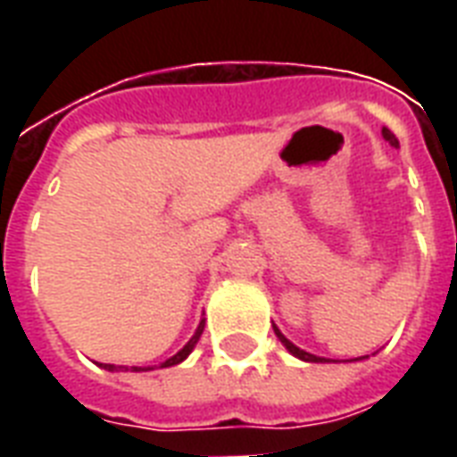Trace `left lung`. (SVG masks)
Segmentation results:
<instances>
[{"mask_svg": "<svg viewBox=\"0 0 457 457\" xmlns=\"http://www.w3.org/2000/svg\"><path fill=\"white\" fill-rule=\"evenodd\" d=\"M382 137L386 139V142H389L391 146H396V149H398L396 135H394V132H391L389 128H382ZM272 329H275V334H278V339L282 341V346H285L287 351H289V353L294 355V358H299V361H303V362H334V361H329V358H320V355L308 353V351H303V348H299V346H296V344H292V341L287 339L285 334L279 332L278 325H272ZM362 358H365V355H362ZM362 358H355V361H362Z\"/></svg>", "mask_w": 457, "mask_h": 457, "instance_id": "1", "label": "left lung"}]
</instances>
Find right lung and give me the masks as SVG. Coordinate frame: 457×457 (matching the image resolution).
Returning <instances> with one entry per match:
<instances>
[{
	"mask_svg": "<svg viewBox=\"0 0 457 457\" xmlns=\"http://www.w3.org/2000/svg\"><path fill=\"white\" fill-rule=\"evenodd\" d=\"M204 325H206V320H201L199 327H196V332L192 334V339L187 341L185 346L179 348L178 353L170 355L168 361L161 362L158 368H172V365H179V362H182V361H187V355L192 353L194 346L199 344L201 334H204ZM99 368L109 370V372H128V370H130V372H149V370H156V368H154V365H149V368H137V365H132V368H125V365H109V362H99Z\"/></svg>",
	"mask_w": 457,
	"mask_h": 457,
	"instance_id": "1",
	"label": "right lung"
}]
</instances>
